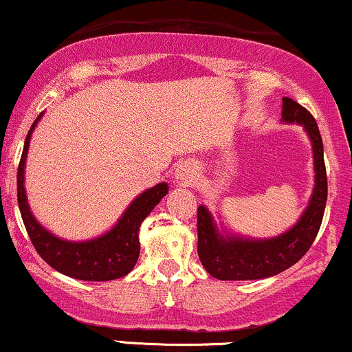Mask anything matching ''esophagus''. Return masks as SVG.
Segmentation results:
<instances>
[{"instance_id":"obj_1","label":"esophagus","mask_w":352,"mask_h":352,"mask_svg":"<svg viewBox=\"0 0 352 352\" xmlns=\"http://www.w3.org/2000/svg\"><path fill=\"white\" fill-rule=\"evenodd\" d=\"M194 177H195V170L188 167V165H185V167H180L177 170V179H179L182 184H190L192 180H194Z\"/></svg>"}]
</instances>
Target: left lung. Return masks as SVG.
<instances>
[{"mask_svg": "<svg viewBox=\"0 0 352 352\" xmlns=\"http://www.w3.org/2000/svg\"><path fill=\"white\" fill-rule=\"evenodd\" d=\"M283 118L285 122L302 123L311 137L316 170V185L311 204L291 230L269 241L222 237L215 230L207 208L199 207L197 252L204 267L215 279L252 280L276 276L302 258L319 232L327 200V175L319 126L311 111L292 98H283Z\"/></svg>", "mask_w": 352, "mask_h": 352, "instance_id": "obj_1", "label": "left lung"}]
</instances>
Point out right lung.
I'll return each mask as SVG.
<instances>
[{"instance_id":"1","label":"right lung","mask_w":352,"mask_h":352,"mask_svg":"<svg viewBox=\"0 0 352 352\" xmlns=\"http://www.w3.org/2000/svg\"><path fill=\"white\" fill-rule=\"evenodd\" d=\"M40 118L41 115H38L26 135L21 160L18 165V206L30 241L45 262H48L58 272L73 277V279L98 280L100 283V280H113L126 276L137 264L138 256H140V242H138L140 223L152 212V208L167 195V184H158L138 195L132 206L126 208L123 217L118 220L115 229H111L102 237L88 242L61 241L34 220L28 204H26L25 187H23V173H25L30 137Z\"/></svg>"}]
</instances>
